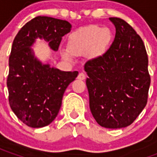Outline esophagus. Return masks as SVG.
Wrapping results in <instances>:
<instances>
[{
  "label": "esophagus",
  "mask_w": 157,
  "mask_h": 157,
  "mask_svg": "<svg viewBox=\"0 0 157 157\" xmlns=\"http://www.w3.org/2000/svg\"><path fill=\"white\" fill-rule=\"evenodd\" d=\"M77 79H79V80H85L86 75L83 73V72H81V73L78 75V76H77Z\"/></svg>",
  "instance_id": "obj_1"
}]
</instances>
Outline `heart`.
<instances>
[{
  "mask_svg": "<svg viewBox=\"0 0 157 157\" xmlns=\"http://www.w3.org/2000/svg\"><path fill=\"white\" fill-rule=\"evenodd\" d=\"M113 40L111 31L98 25H89L76 29L68 39V48H63V58L71 60L74 55H86L89 58L101 57L108 50Z\"/></svg>",
  "mask_w": 157,
  "mask_h": 157,
  "instance_id": "1",
  "label": "heart"
}]
</instances>
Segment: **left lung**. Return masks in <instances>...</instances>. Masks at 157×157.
<instances>
[{"label": "left lung", "instance_id": "8db88e82", "mask_svg": "<svg viewBox=\"0 0 157 157\" xmlns=\"http://www.w3.org/2000/svg\"><path fill=\"white\" fill-rule=\"evenodd\" d=\"M109 20L116 29L112 45L84 70L93 118L102 127L120 128L131 124L145 107L151 78L141 38L123 19Z\"/></svg>", "mask_w": 157, "mask_h": 157}]
</instances>
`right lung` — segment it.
I'll use <instances>...</instances> for the list:
<instances>
[{
	"label": "right lung",
	"mask_w": 157,
	"mask_h": 157,
	"mask_svg": "<svg viewBox=\"0 0 157 157\" xmlns=\"http://www.w3.org/2000/svg\"><path fill=\"white\" fill-rule=\"evenodd\" d=\"M72 26L65 20L39 16L27 22L13 40L9 57V103L17 117L32 128L51 123L61 107L65 89L78 71H63L38 59L32 48L37 39L58 51Z\"/></svg>",
	"instance_id": "add662e5"
}]
</instances>
